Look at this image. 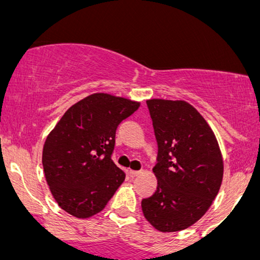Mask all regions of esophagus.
Segmentation results:
<instances>
[{
    "label": "esophagus",
    "mask_w": 260,
    "mask_h": 260,
    "mask_svg": "<svg viewBox=\"0 0 260 260\" xmlns=\"http://www.w3.org/2000/svg\"><path fill=\"white\" fill-rule=\"evenodd\" d=\"M140 174H142V171H134V170H129V171H128V175H129L132 178L137 177V176H139Z\"/></svg>",
    "instance_id": "1"
}]
</instances>
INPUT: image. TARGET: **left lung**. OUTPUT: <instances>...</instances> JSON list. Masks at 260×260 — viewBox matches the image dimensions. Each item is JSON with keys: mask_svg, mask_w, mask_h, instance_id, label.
I'll use <instances>...</instances> for the list:
<instances>
[{"mask_svg": "<svg viewBox=\"0 0 260 260\" xmlns=\"http://www.w3.org/2000/svg\"><path fill=\"white\" fill-rule=\"evenodd\" d=\"M157 142L155 193L142 201L145 219L160 232H176L198 221L213 204L223 176V160L213 129L183 100H147Z\"/></svg>", "mask_w": 260, "mask_h": 260, "instance_id": "obj_1", "label": "left lung"}]
</instances>
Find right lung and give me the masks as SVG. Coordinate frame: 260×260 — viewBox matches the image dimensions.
Here are the masks:
<instances>
[{"label": "right lung", "instance_id": "right-lung-1", "mask_svg": "<svg viewBox=\"0 0 260 260\" xmlns=\"http://www.w3.org/2000/svg\"><path fill=\"white\" fill-rule=\"evenodd\" d=\"M139 106L95 92L64 112L43 149L45 178L59 208L88 219L106 207L126 177L111 160L116 129Z\"/></svg>", "mask_w": 260, "mask_h": 260}]
</instances>
